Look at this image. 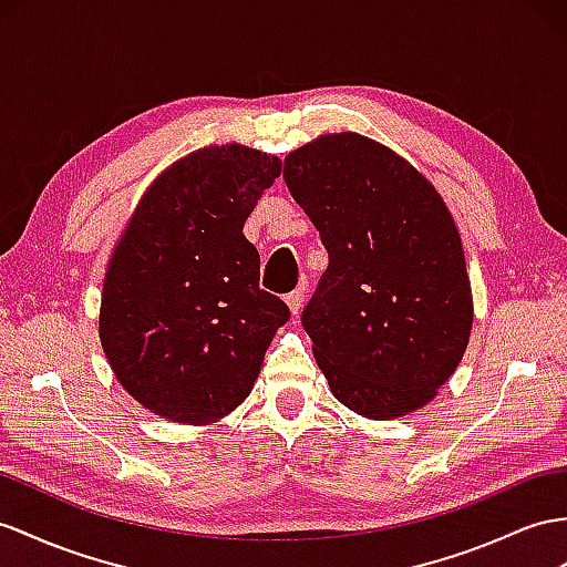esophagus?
<instances>
[{
    "instance_id": "34e87169",
    "label": "esophagus",
    "mask_w": 567,
    "mask_h": 567,
    "mask_svg": "<svg viewBox=\"0 0 567 567\" xmlns=\"http://www.w3.org/2000/svg\"><path fill=\"white\" fill-rule=\"evenodd\" d=\"M285 301H287V307H289V311H292V313H299V309H301V303H303V289L299 287V289H295V292H289V295L285 297Z\"/></svg>"
}]
</instances>
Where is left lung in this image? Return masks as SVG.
Instances as JSON below:
<instances>
[{"label":"left lung","instance_id":"obj_1","mask_svg":"<svg viewBox=\"0 0 567 567\" xmlns=\"http://www.w3.org/2000/svg\"><path fill=\"white\" fill-rule=\"evenodd\" d=\"M289 194L321 231L328 270L301 326L344 408H424L470 342L472 287L443 198L408 159L352 132L285 157Z\"/></svg>","mask_w":567,"mask_h":567}]
</instances>
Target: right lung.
<instances>
[{
    "label": "right lung",
    "instance_id": "add662e5",
    "mask_svg": "<svg viewBox=\"0 0 567 567\" xmlns=\"http://www.w3.org/2000/svg\"><path fill=\"white\" fill-rule=\"evenodd\" d=\"M282 159L210 145L148 186L110 258L100 342L122 388L177 424H213L249 398L287 303L258 287L244 237Z\"/></svg>",
    "mask_w": 567,
    "mask_h": 567
}]
</instances>
